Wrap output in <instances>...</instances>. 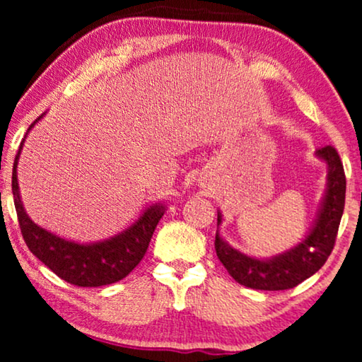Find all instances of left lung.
I'll return each mask as SVG.
<instances>
[{"label":"left lung","mask_w":362,"mask_h":362,"mask_svg":"<svg viewBox=\"0 0 362 362\" xmlns=\"http://www.w3.org/2000/svg\"><path fill=\"white\" fill-rule=\"evenodd\" d=\"M326 165V187L310 230L290 249L259 259L232 247L221 235L222 212L217 209L216 254L237 284L255 290H288L316 274L328 260L344 211L346 177L343 163L333 146L315 153Z\"/></svg>","instance_id":"1"}]
</instances>
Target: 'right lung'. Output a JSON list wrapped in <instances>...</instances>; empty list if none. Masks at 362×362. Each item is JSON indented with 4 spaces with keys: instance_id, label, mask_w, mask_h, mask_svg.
I'll return each instance as SVG.
<instances>
[{
    "instance_id": "obj_1",
    "label": "right lung",
    "mask_w": 362,
    "mask_h": 362,
    "mask_svg": "<svg viewBox=\"0 0 362 362\" xmlns=\"http://www.w3.org/2000/svg\"><path fill=\"white\" fill-rule=\"evenodd\" d=\"M46 113H42L28 128V133L39 120H42ZM28 133L24 135L18 155L14 158L11 185L19 227H21L23 239L26 242L28 249L54 274L72 285L102 286L125 279L145 255L153 232L166 211L165 202L158 201L146 206L130 226L108 239L77 242L44 229L28 216L21 201V192H19L18 161Z\"/></svg>"
}]
</instances>
